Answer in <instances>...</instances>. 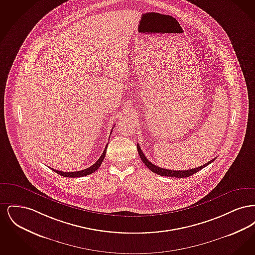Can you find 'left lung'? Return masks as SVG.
<instances>
[{
  "label": "left lung",
  "instance_id": "1",
  "mask_svg": "<svg viewBox=\"0 0 255 255\" xmlns=\"http://www.w3.org/2000/svg\"><path fill=\"white\" fill-rule=\"evenodd\" d=\"M136 148H137V152H138L139 157H140L141 160L143 161V163L145 164L146 166H147L149 169L151 170L152 172H154V173H156V174H158V175H160V176H165V177H173V178H187V177H190L191 175L197 173L198 171L205 168L206 166H207L209 163H211V162L215 159V158H213V159H211L210 161L206 162V164H204V165H202V166H200V167H196V168H193V169L179 170V171H178V170L164 169V168L158 167L157 165L153 164L152 162H150V161L146 158L144 154H143V152L141 151V149H140V147H139V144H136Z\"/></svg>",
  "mask_w": 255,
  "mask_h": 255
}]
</instances>
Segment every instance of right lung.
<instances>
[{
	"label": "right lung",
	"mask_w": 255,
	"mask_h": 255,
	"mask_svg": "<svg viewBox=\"0 0 255 255\" xmlns=\"http://www.w3.org/2000/svg\"><path fill=\"white\" fill-rule=\"evenodd\" d=\"M107 146L108 145H106V147H105V149H104L102 155L100 156V158H98L97 161L92 166H90L89 168H86V169L81 170V171H75V172H63V171H58V170L52 169V168L51 169L53 170L54 172H56L57 174L61 175V176L67 177V178H78V177H84L87 175H90V174L96 172L98 169V167L101 165L103 159L105 158V155H106Z\"/></svg>",
	"instance_id": "1"
}]
</instances>
